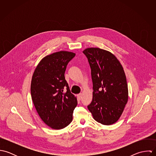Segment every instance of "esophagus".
Segmentation results:
<instances>
[{
  "label": "esophagus",
  "mask_w": 156,
  "mask_h": 156,
  "mask_svg": "<svg viewBox=\"0 0 156 156\" xmlns=\"http://www.w3.org/2000/svg\"><path fill=\"white\" fill-rule=\"evenodd\" d=\"M77 97H78L79 99H80V98H82V94L80 93V94H77Z\"/></svg>",
  "instance_id": "obj_1"
}]
</instances>
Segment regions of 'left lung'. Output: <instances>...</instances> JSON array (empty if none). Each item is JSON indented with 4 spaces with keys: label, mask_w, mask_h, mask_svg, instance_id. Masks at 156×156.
<instances>
[{
    "label": "left lung",
    "mask_w": 156,
    "mask_h": 156,
    "mask_svg": "<svg viewBox=\"0 0 156 156\" xmlns=\"http://www.w3.org/2000/svg\"><path fill=\"white\" fill-rule=\"evenodd\" d=\"M83 53L91 69L92 100L88 106L94 119L103 125L116 122L128 100V87L123 68L111 52L88 48Z\"/></svg>",
    "instance_id": "left-lung-1"
}]
</instances>
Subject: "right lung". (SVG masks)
Masks as SVG:
<instances>
[{
    "instance_id": "1",
    "label": "right lung",
    "mask_w": 156,
    "mask_h": 156,
    "mask_svg": "<svg viewBox=\"0 0 156 156\" xmlns=\"http://www.w3.org/2000/svg\"><path fill=\"white\" fill-rule=\"evenodd\" d=\"M75 55L66 51L48 55L40 61L32 76L33 103L41 119L53 129H62L69 125L77 105L64 75L68 62Z\"/></svg>"
}]
</instances>
